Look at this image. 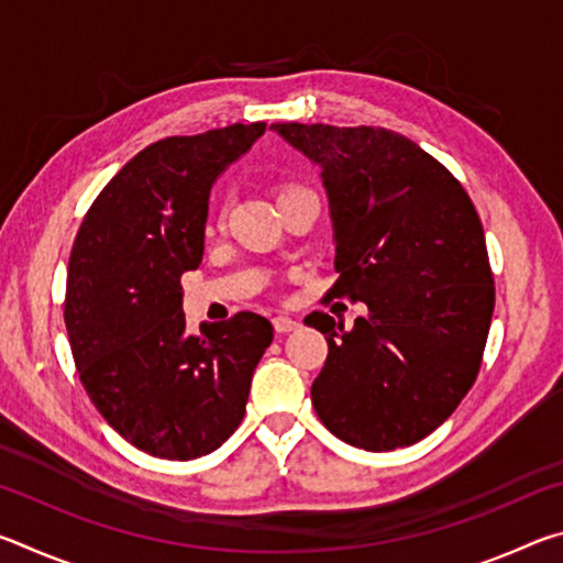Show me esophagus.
Returning a JSON list of instances; mask_svg holds the SVG:
<instances>
[{"label": "esophagus", "mask_w": 563, "mask_h": 563, "mask_svg": "<svg viewBox=\"0 0 563 563\" xmlns=\"http://www.w3.org/2000/svg\"><path fill=\"white\" fill-rule=\"evenodd\" d=\"M273 325H275V332H290L298 328L300 322L290 316H278V318H273Z\"/></svg>", "instance_id": "obj_1"}]
</instances>
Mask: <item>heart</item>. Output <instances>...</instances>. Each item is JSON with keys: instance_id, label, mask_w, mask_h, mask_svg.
<instances>
[{"instance_id": "obj_1", "label": "heart", "mask_w": 563, "mask_h": 563, "mask_svg": "<svg viewBox=\"0 0 563 563\" xmlns=\"http://www.w3.org/2000/svg\"><path fill=\"white\" fill-rule=\"evenodd\" d=\"M288 190H295V188H288ZM288 190H283V194H288Z\"/></svg>"}]
</instances>
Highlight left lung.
<instances>
[{"label":"left lung","mask_w":563,"mask_h":563,"mask_svg":"<svg viewBox=\"0 0 563 563\" xmlns=\"http://www.w3.org/2000/svg\"><path fill=\"white\" fill-rule=\"evenodd\" d=\"M322 168L335 225L330 298L367 305L328 340L312 383L320 422L352 446L389 452L434 432L470 393L494 312L479 213L440 161L383 126L273 123Z\"/></svg>","instance_id":"obj_1"}]
</instances>
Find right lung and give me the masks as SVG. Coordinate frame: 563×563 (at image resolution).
<instances>
[{"label":"right lung","mask_w":563,"mask_h":563,"mask_svg":"<svg viewBox=\"0 0 563 563\" xmlns=\"http://www.w3.org/2000/svg\"><path fill=\"white\" fill-rule=\"evenodd\" d=\"M263 133L255 121L156 141L103 186L74 238L64 322L76 373L113 430L161 460H196L238 430L273 342L255 312L188 335L180 308L213 180Z\"/></svg>","instance_id":"add662e5"}]
</instances>
